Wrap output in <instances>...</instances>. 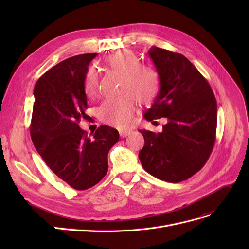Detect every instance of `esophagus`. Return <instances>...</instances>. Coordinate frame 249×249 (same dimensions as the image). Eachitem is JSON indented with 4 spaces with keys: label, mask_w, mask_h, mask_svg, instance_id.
Wrapping results in <instances>:
<instances>
[{
    "label": "esophagus",
    "mask_w": 249,
    "mask_h": 249,
    "mask_svg": "<svg viewBox=\"0 0 249 249\" xmlns=\"http://www.w3.org/2000/svg\"><path fill=\"white\" fill-rule=\"evenodd\" d=\"M131 130H120L119 131V135H120V137L122 138H124V137H126L127 135L129 134H131Z\"/></svg>",
    "instance_id": "34e87169"
}]
</instances>
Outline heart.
<instances>
[{
    "label": "heart",
    "mask_w": 249,
    "mask_h": 249,
    "mask_svg": "<svg viewBox=\"0 0 249 249\" xmlns=\"http://www.w3.org/2000/svg\"><path fill=\"white\" fill-rule=\"evenodd\" d=\"M105 63L109 69L123 74L120 82L122 95L105 100L99 107V116L105 124L117 127L129 126L137 110V100L150 104L159 93L160 78L148 65L140 64V60L130 51H118L109 55ZM99 86V78L94 67H89L85 74L84 91L93 97Z\"/></svg>",
    "instance_id": "obj_1"
}]
</instances>
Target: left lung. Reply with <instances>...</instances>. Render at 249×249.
Here are the masks:
<instances>
[{"label": "left lung", "instance_id": "obj_1", "mask_svg": "<svg viewBox=\"0 0 249 249\" xmlns=\"http://www.w3.org/2000/svg\"><path fill=\"white\" fill-rule=\"evenodd\" d=\"M160 78V91L144 113L148 122L166 117L161 133L139 130L144 146L139 159L149 175L170 183L191 178L202 168L216 139L217 103L208 81L178 53L148 51Z\"/></svg>", "mask_w": 249, "mask_h": 249}]
</instances>
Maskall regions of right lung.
Returning a JSON list of instances; mask_svg holds the SVG:
<instances>
[{"label":"right lung","mask_w":249,"mask_h":249,"mask_svg":"<svg viewBox=\"0 0 249 249\" xmlns=\"http://www.w3.org/2000/svg\"><path fill=\"white\" fill-rule=\"evenodd\" d=\"M96 53L67 58L36 82L30 134L37 152L55 173L76 190L96 185L108 171V153L117 130L101 125L92 137L79 126L86 116L84 80Z\"/></svg>","instance_id":"obj_1"}]
</instances>
